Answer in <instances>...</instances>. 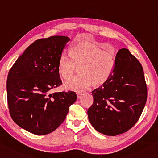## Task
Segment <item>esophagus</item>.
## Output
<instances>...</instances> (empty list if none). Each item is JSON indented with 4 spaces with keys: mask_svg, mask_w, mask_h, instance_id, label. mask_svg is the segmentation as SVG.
<instances>
[{
    "mask_svg": "<svg viewBox=\"0 0 158 158\" xmlns=\"http://www.w3.org/2000/svg\"><path fill=\"white\" fill-rule=\"evenodd\" d=\"M76 94H77V98H80L81 97V96H82V92H76Z\"/></svg>",
    "mask_w": 158,
    "mask_h": 158,
    "instance_id": "1",
    "label": "esophagus"
}]
</instances>
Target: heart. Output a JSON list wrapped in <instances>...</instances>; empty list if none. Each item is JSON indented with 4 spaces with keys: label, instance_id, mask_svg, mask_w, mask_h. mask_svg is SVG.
<instances>
[{
    "label": "heart",
    "instance_id": "obj_1",
    "mask_svg": "<svg viewBox=\"0 0 158 158\" xmlns=\"http://www.w3.org/2000/svg\"><path fill=\"white\" fill-rule=\"evenodd\" d=\"M71 59L62 54L58 60V72L64 80H69L78 68L80 74L65 83L66 89L81 91L92 84L98 87L106 83L112 76L116 66L114 49L102 50L92 44H76L69 49Z\"/></svg>",
    "mask_w": 158,
    "mask_h": 158
}]
</instances>
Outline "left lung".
Returning <instances> with one entry per match:
<instances>
[{
  "label": "left lung",
  "mask_w": 158,
  "mask_h": 158,
  "mask_svg": "<svg viewBox=\"0 0 158 158\" xmlns=\"http://www.w3.org/2000/svg\"><path fill=\"white\" fill-rule=\"evenodd\" d=\"M92 93L94 102L87 114L95 130L108 136L127 132L139 120L147 99L140 62L128 49H120L112 76Z\"/></svg>",
  "instance_id": "8db88e82"
}]
</instances>
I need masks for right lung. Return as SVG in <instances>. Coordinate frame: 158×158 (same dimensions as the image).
I'll list each match as a JSON object with an SVG mask.
<instances>
[{"label": "right lung", "mask_w": 158, "mask_h": 158, "mask_svg": "<svg viewBox=\"0 0 158 158\" xmlns=\"http://www.w3.org/2000/svg\"><path fill=\"white\" fill-rule=\"evenodd\" d=\"M70 39H40L26 49L10 69L7 80V103L13 121L37 135L49 134L66 118L76 94L51 93L62 85L58 60Z\"/></svg>", "instance_id": "right-lung-1"}]
</instances>
